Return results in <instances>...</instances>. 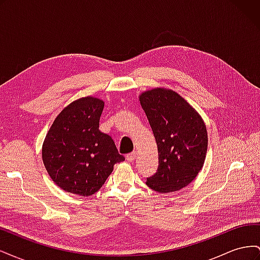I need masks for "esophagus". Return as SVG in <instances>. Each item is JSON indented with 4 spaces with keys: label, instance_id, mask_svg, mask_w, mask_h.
Here are the masks:
<instances>
[{
    "label": "esophagus",
    "instance_id": "1",
    "mask_svg": "<svg viewBox=\"0 0 260 260\" xmlns=\"http://www.w3.org/2000/svg\"><path fill=\"white\" fill-rule=\"evenodd\" d=\"M125 159H127L129 162L135 161V159H136V153H130V154H128L127 156H125Z\"/></svg>",
    "mask_w": 260,
    "mask_h": 260
}]
</instances>
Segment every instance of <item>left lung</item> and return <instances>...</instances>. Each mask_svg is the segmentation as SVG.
I'll return each instance as SVG.
<instances>
[{"label":"left lung","instance_id":"1","mask_svg":"<svg viewBox=\"0 0 260 260\" xmlns=\"http://www.w3.org/2000/svg\"><path fill=\"white\" fill-rule=\"evenodd\" d=\"M139 100L158 151V168L146 184L158 193L179 191L192 182L205 162L206 124L195 108L171 89L147 90Z\"/></svg>","mask_w":260,"mask_h":260}]
</instances>
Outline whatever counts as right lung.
Returning <instances> with one entry per match:
<instances>
[{
    "mask_svg": "<svg viewBox=\"0 0 260 260\" xmlns=\"http://www.w3.org/2000/svg\"><path fill=\"white\" fill-rule=\"evenodd\" d=\"M104 101L93 96L78 99L55 118L42 145V160L54 183L81 196L96 193L124 160L113 139L101 132Z\"/></svg>",
    "mask_w": 260,
    "mask_h": 260,
    "instance_id": "1",
    "label": "right lung"
}]
</instances>
